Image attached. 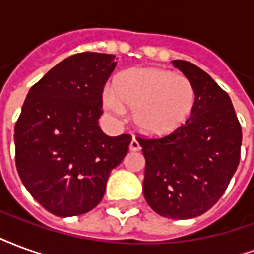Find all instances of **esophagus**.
I'll return each mask as SVG.
<instances>
[{"label":"esophagus","mask_w":254,"mask_h":254,"mask_svg":"<svg viewBox=\"0 0 254 254\" xmlns=\"http://www.w3.org/2000/svg\"><path fill=\"white\" fill-rule=\"evenodd\" d=\"M140 148H141V147H140V143H138L136 138L133 137L132 141H130V145H129V149H130V151H138Z\"/></svg>","instance_id":"esophagus-1"}]
</instances>
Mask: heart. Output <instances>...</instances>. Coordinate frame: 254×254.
Instances as JSON below:
<instances>
[{"label":"heart","mask_w":254,"mask_h":254,"mask_svg":"<svg viewBox=\"0 0 254 254\" xmlns=\"http://www.w3.org/2000/svg\"><path fill=\"white\" fill-rule=\"evenodd\" d=\"M197 102L190 78L163 67H132L118 74L113 89L103 94L106 110L122 117L133 111L138 130L151 137H163L184 127Z\"/></svg>","instance_id":"1"}]
</instances>
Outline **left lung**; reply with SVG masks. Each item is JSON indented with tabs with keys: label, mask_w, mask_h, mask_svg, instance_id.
Wrapping results in <instances>:
<instances>
[{
	"label": "left lung",
	"mask_w": 254,
	"mask_h": 254,
	"mask_svg": "<svg viewBox=\"0 0 254 254\" xmlns=\"http://www.w3.org/2000/svg\"><path fill=\"white\" fill-rule=\"evenodd\" d=\"M197 91L196 107L178 130L137 141L145 158L143 191L155 212L191 219L207 212L227 189L238 167L242 129L231 99L196 65L174 60Z\"/></svg>",
	"instance_id": "1"
}]
</instances>
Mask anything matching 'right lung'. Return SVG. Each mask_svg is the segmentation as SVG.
I'll use <instances>...</instances> for the list:
<instances>
[{
    "mask_svg": "<svg viewBox=\"0 0 254 254\" xmlns=\"http://www.w3.org/2000/svg\"><path fill=\"white\" fill-rule=\"evenodd\" d=\"M116 56L80 53L32 85L14 127L16 167L31 196L57 216L91 211L132 137L102 132V92Z\"/></svg>",
    "mask_w": 254,
    "mask_h": 254,
    "instance_id": "obj_1",
    "label": "right lung"
}]
</instances>
